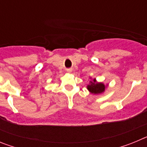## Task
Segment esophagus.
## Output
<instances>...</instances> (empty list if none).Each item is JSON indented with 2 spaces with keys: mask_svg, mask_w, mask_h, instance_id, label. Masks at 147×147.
Listing matches in <instances>:
<instances>
[{
  "mask_svg": "<svg viewBox=\"0 0 147 147\" xmlns=\"http://www.w3.org/2000/svg\"><path fill=\"white\" fill-rule=\"evenodd\" d=\"M66 71H67V72H71V71H72V69H71V68H67V69H66Z\"/></svg>",
  "mask_w": 147,
  "mask_h": 147,
  "instance_id": "1",
  "label": "esophagus"
}]
</instances>
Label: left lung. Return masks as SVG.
Returning a JSON list of instances; mask_svg holds the SVG:
<instances>
[{
	"label": "left lung",
	"instance_id": "8db88e82",
	"mask_svg": "<svg viewBox=\"0 0 147 147\" xmlns=\"http://www.w3.org/2000/svg\"><path fill=\"white\" fill-rule=\"evenodd\" d=\"M88 89L90 93L93 94H98L105 91V86L103 83L96 82L94 79L93 82L90 81V85H88Z\"/></svg>",
	"mask_w": 147,
	"mask_h": 147
}]
</instances>
